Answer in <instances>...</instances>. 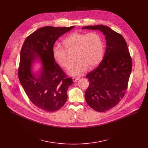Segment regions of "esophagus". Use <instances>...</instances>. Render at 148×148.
I'll list each match as a JSON object with an SVG mask.
<instances>
[{"mask_svg": "<svg viewBox=\"0 0 148 148\" xmlns=\"http://www.w3.org/2000/svg\"><path fill=\"white\" fill-rule=\"evenodd\" d=\"M79 77H73V79L74 82L77 81L79 79Z\"/></svg>", "mask_w": 148, "mask_h": 148, "instance_id": "34e87169", "label": "esophagus"}]
</instances>
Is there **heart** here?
<instances>
[{
  "instance_id": "1",
  "label": "heart",
  "mask_w": 148,
  "mask_h": 148,
  "mask_svg": "<svg viewBox=\"0 0 148 148\" xmlns=\"http://www.w3.org/2000/svg\"><path fill=\"white\" fill-rule=\"evenodd\" d=\"M62 45L68 52L75 51V58L77 61L68 71L72 76L84 74L88 67L90 69L95 67L103 58V41L102 36L97 32L73 33L63 40ZM65 50L58 46H54L52 48V54L58 66L68 69L71 62Z\"/></svg>"
}]
</instances>
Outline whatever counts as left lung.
<instances>
[{"mask_svg":"<svg viewBox=\"0 0 148 148\" xmlns=\"http://www.w3.org/2000/svg\"><path fill=\"white\" fill-rule=\"evenodd\" d=\"M99 30L105 36L106 50L98 66L86 77L90 85L85 92L89 106L98 112L112 108L125 94L132 67L128 46L123 36L103 26H84L82 29Z\"/></svg>","mask_w":148,"mask_h":148,"instance_id":"obj_1","label":"left lung"}]
</instances>
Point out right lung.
Returning a JSON list of instances; mask_svg holds the SVG:
<instances>
[{
    "label": "right lung",
    "mask_w": 148,
    "mask_h": 148,
    "mask_svg": "<svg viewBox=\"0 0 148 148\" xmlns=\"http://www.w3.org/2000/svg\"><path fill=\"white\" fill-rule=\"evenodd\" d=\"M74 27H41L26 38L21 49L19 81L31 102L46 112L56 111L65 104L67 90L73 84L71 78L67 77L55 62L52 48L59 37ZM37 60L42 67L36 75L31 67Z\"/></svg>",
    "instance_id": "obj_1"
}]
</instances>
